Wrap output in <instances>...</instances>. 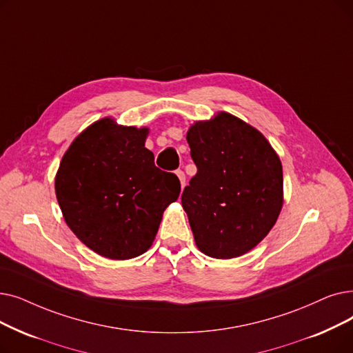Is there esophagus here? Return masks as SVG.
Listing matches in <instances>:
<instances>
[{
  "label": "esophagus",
  "mask_w": 353,
  "mask_h": 353,
  "mask_svg": "<svg viewBox=\"0 0 353 353\" xmlns=\"http://www.w3.org/2000/svg\"><path fill=\"white\" fill-rule=\"evenodd\" d=\"M176 174H177V177H179V180H180V185H181V188H185V186H186V174L183 173L181 170H177V172H176Z\"/></svg>",
  "instance_id": "esophagus-1"
}]
</instances>
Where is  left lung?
Returning a JSON list of instances; mask_svg holds the SVG:
<instances>
[{
    "label": "left lung",
    "mask_w": 353,
    "mask_h": 353,
    "mask_svg": "<svg viewBox=\"0 0 353 353\" xmlns=\"http://www.w3.org/2000/svg\"><path fill=\"white\" fill-rule=\"evenodd\" d=\"M186 140L197 173L183 190L181 206L196 247L218 259L247 254L283 208L279 154L256 128L223 111L196 121Z\"/></svg>",
    "instance_id": "left-lung-1"
}]
</instances>
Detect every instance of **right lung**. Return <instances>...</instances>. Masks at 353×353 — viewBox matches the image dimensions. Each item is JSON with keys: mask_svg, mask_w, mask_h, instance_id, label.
<instances>
[{"mask_svg": "<svg viewBox=\"0 0 353 353\" xmlns=\"http://www.w3.org/2000/svg\"><path fill=\"white\" fill-rule=\"evenodd\" d=\"M148 128L95 121L60 161L54 190L65 222L88 248L110 259L144 254L154 241L180 181L154 164Z\"/></svg>", "mask_w": 353, "mask_h": 353, "instance_id": "add662e5", "label": "right lung"}]
</instances>
